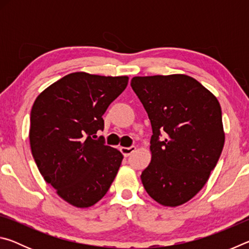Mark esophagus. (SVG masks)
Here are the masks:
<instances>
[{
    "mask_svg": "<svg viewBox=\"0 0 249 249\" xmlns=\"http://www.w3.org/2000/svg\"><path fill=\"white\" fill-rule=\"evenodd\" d=\"M136 150V147L135 146H132V147H121V151L122 154H123L125 157H128V156L134 153V151Z\"/></svg>",
    "mask_w": 249,
    "mask_h": 249,
    "instance_id": "34e87169",
    "label": "esophagus"
}]
</instances>
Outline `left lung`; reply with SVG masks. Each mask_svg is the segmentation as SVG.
<instances>
[{"label":"left lung","instance_id":"obj_1","mask_svg":"<svg viewBox=\"0 0 249 249\" xmlns=\"http://www.w3.org/2000/svg\"><path fill=\"white\" fill-rule=\"evenodd\" d=\"M130 86L153 128L142 185L163 206L187 203L208 182L224 146L220 102L187 74L134 77Z\"/></svg>","mask_w":249,"mask_h":249}]
</instances>
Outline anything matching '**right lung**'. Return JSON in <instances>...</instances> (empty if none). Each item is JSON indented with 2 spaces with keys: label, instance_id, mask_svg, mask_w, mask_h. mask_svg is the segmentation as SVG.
Listing matches in <instances>:
<instances>
[{
  "label": "right lung",
  "instance_id": "obj_1",
  "mask_svg": "<svg viewBox=\"0 0 249 249\" xmlns=\"http://www.w3.org/2000/svg\"><path fill=\"white\" fill-rule=\"evenodd\" d=\"M127 83V75L72 72L34 102L28 134L33 157L46 182L75 208H90L102 199L120 169L121 151L104 145L102 137L93 138L104 128L108 105Z\"/></svg>",
  "mask_w": 249,
  "mask_h": 249
}]
</instances>
